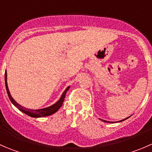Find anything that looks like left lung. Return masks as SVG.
<instances>
[{
	"mask_svg": "<svg viewBox=\"0 0 152 152\" xmlns=\"http://www.w3.org/2000/svg\"><path fill=\"white\" fill-rule=\"evenodd\" d=\"M130 117V116H129ZM129 117H128V118H125V119H123V120H121V121H117V122H121V121H125V120H126L127 118H129ZM100 119V118H99ZM100 120H102V121H104V122H106V123H114V122H111V121H105V120H102V119H100Z\"/></svg>",
	"mask_w": 152,
	"mask_h": 152,
	"instance_id": "1",
	"label": "left lung"
}]
</instances>
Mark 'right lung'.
Segmentation results:
<instances>
[{
  "label": "right lung",
  "instance_id": "add662e5",
  "mask_svg": "<svg viewBox=\"0 0 152 152\" xmlns=\"http://www.w3.org/2000/svg\"><path fill=\"white\" fill-rule=\"evenodd\" d=\"M5 85H6V89H7V94H8L9 98H10L11 102L19 110H20L21 112L24 113L25 114L28 115V116H31V117L33 118H42V117H45V116H48L50 115L53 114L56 112L58 111L59 108L62 107V103L64 102V99H65V95H66V93L67 90H69L70 88V86L67 87L66 89L65 90V91L63 92V93L61 96L60 99L57 101L55 104H53V105L50 106V107H45V108H42V109H39V110H30V109L26 108V107H23V106L20 105L19 104L17 103L15 101V99L12 97L10 94V92L9 90V87H8V85H7V71L5 72Z\"/></svg>",
  "mask_w": 152,
  "mask_h": 152
}]
</instances>
